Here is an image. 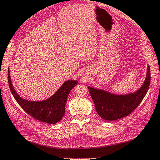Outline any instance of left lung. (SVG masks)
Returning <instances> with one entry per match:
<instances>
[{
  "label": "left lung",
  "mask_w": 160,
  "mask_h": 160,
  "mask_svg": "<svg viewBox=\"0 0 160 160\" xmlns=\"http://www.w3.org/2000/svg\"><path fill=\"white\" fill-rule=\"evenodd\" d=\"M150 82L151 70L148 66L144 83L133 93L116 95L91 87L88 89L98 114L106 121H115L127 117L138 107L148 92Z\"/></svg>",
  "instance_id": "1"
}]
</instances>
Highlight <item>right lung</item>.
Here are the masks:
<instances>
[{
	"label": "right lung",
	"instance_id": "1",
	"mask_svg": "<svg viewBox=\"0 0 160 160\" xmlns=\"http://www.w3.org/2000/svg\"><path fill=\"white\" fill-rule=\"evenodd\" d=\"M9 70L8 71V83L14 98L21 108L34 118L50 124H55L63 118L68 93L78 84L76 80H67L49 98L43 101H30L23 99L12 86Z\"/></svg>",
	"mask_w": 160,
	"mask_h": 160
}]
</instances>
